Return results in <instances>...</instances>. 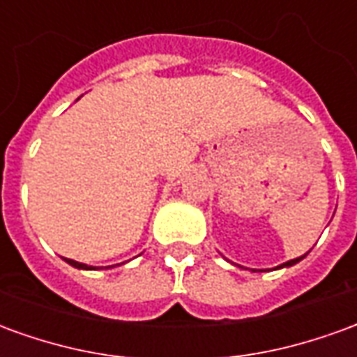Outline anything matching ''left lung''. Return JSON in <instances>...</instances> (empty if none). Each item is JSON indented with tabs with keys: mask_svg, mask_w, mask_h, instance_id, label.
I'll return each instance as SVG.
<instances>
[{
	"mask_svg": "<svg viewBox=\"0 0 357 357\" xmlns=\"http://www.w3.org/2000/svg\"><path fill=\"white\" fill-rule=\"evenodd\" d=\"M304 256H306V255H304ZM304 256H300V258H296V260H291V262H284L283 266H279V268H284V266H294V264L300 262V260H302V258H304Z\"/></svg>",
	"mask_w": 357,
	"mask_h": 357,
	"instance_id": "obj_1",
	"label": "left lung"
}]
</instances>
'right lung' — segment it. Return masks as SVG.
<instances>
[{
    "mask_svg": "<svg viewBox=\"0 0 357 357\" xmlns=\"http://www.w3.org/2000/svg\"><path fill=\"white\" fill-rule=\"evenodd\" d=\"M66 262L70 264V266H74V268H80V269H93V268H88L86 264H80V262H74V260H66Z\"/></svg>",
    "mask_w": 357,
    "mask_h": 357,
    "instance_id": "add662e5",
    "label": "right lung"
}]
</instances>
